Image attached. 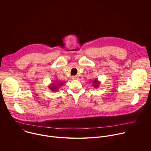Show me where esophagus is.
I'll use <instances>...</instances> for the list:
<instances>
[{
	"mask_svg": "<svg viewBox=\"0 0 151 151\" xmlns=\"http://www.w3.org/2000/svg\"><path fill=\"white\" fill-rule=\"evenodd\" d=\"M72 79H73V80H76V79H79V76H77V75H76V76H73L72 77Z\"/></svg>",
	"mask_w": 151,
	"mask_h": 151,
	"instance_id": "obj_1",
	"label": "esophagus"
}]
</instances>
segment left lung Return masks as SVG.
<instances>
[{"mask_svg": "<svg viewBox=\"0 0 151 151\" xmlns=\"http://www.w3.org/2000/svg\"><path fill=\"white\" fill-rule=\"evenodd\" d=\"M93 86L94 87V88H99V85L100 84V82L98 81L97 78H96L94 81H93Z\"/></svg>", "mask_w": 151, "mask_h": 151, "instance_id": "left-lung-1", "label": "left lung"}]
</instances>
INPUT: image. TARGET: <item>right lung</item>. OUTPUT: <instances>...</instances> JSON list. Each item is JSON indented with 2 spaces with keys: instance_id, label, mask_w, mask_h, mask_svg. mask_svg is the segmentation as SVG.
I'll use <instances>...</instances> for the list:
<instances>
[{
  "instance_id": "right-lung-1",
  "label": "right lung",
  "mask_w": 151,
  "mask_h": 151,
  "mask_svg": "<svg viewBox=\"0 0 151 151\" xmlns=\"http://www.w3.org/2000/svg\"><path fill=\"white\" fill-rule=\"evenodd\" d=\"M64 82H65L64 81V82L56 81L55 83H52V84H50V86H48L49 89L53 92L57 91L58 90V88L61 87V86H62L64 84Z\"/></svg>"
}]
</instances>
